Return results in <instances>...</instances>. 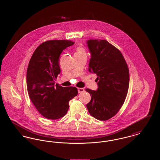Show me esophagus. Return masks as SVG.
<instances>
[{
	"label": "esophagus",
	"instance_id": "1",
	"mask_svg": "<svg viewBox=\"0 0 160 160\" xmlns=\"http://www.w3.org/2000/svg\"><path fill=\"white\" fill-rule=\"evenodd\" d=\"M78 93H82V92H84V89L83 88H78Z\"/></svg>",
	"mask_w": 160,
	"mask_h": 160
}]
</instances>
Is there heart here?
<instances>
[{"label": "heart", "mask_w": 160, "mask_h": 160, "mask_svg": "<svg viewBox=\"0 0 160 160\" xmlns=\"http://www.w3.org/2000/svg\"><path fill=\"white\" fill-rule=\"evenodd\" d=\"M74 54H77V55H86V52L84 49V48L82 47V46H79L77 48L76 52Z\"/></svg>", "instance_id": "b5f03b06"}]
</instances>
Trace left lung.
<instances>
[{"label":"left lung","instance_id":"obj_1","mask_svg":"<svg viewBox=\"0 0 160 160\" xmlns=\"http://www.w3.org/2000/svg\"><path fill=\"white\" fill-rule=\"evenodd\" d=\"M91 54L89 71L97 74L98 89H86L91 96L86 104L89 113L106 121L119 112L128 91L129 69L121 52L104 39L87 41Z\"/></svg>","mask_w":160,"mask_h":160}]
</instances>
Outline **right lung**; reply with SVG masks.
I'll list each match as a JSON object with an SVG mask.
<instances>
[{"instance_id":"1","label":"right lung","mask_w":160,"mask_h":160,"mask_svg":"<svg viewBox=\"0 0 160 160\" xmlns=\"http://www.w3.org/2000/svg\"><path fill=\"white\" fill-rule=\"evenodd\" d=\"M69 40H49L38 46L29 61L26 74L29 96L39 113L49 119H58L67 114L69 101L77 95L76 87L54 85L61 72L59 56L72 46Z\"/></svg>"}]
</instances>
